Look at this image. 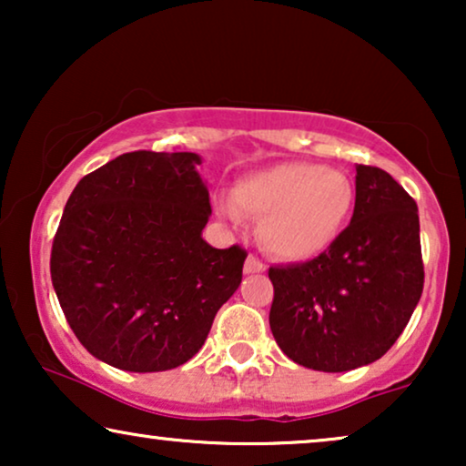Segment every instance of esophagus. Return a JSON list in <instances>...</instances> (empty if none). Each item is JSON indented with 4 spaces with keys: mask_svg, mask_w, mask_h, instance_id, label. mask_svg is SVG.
Returning a JSON list of instances; mask_svg holds the SVG:
<instances>
[{
    "mask_svg": "<svg viewBox=\"0 0 466 466\" xmlns=\"http://www.w3.org/2000/svg\"><path fill=\"white\" fill-rule=\"evenodd\" d=\"M260 271H265V265L260 263V260L257 258V257H248L246 258V265H244V273H260Z\"/></svg>",
    "mask_w": 466,
    "mask_h": 466,
    "instance_id": "obj_1",
    "label": "esophagus"
}]
</instances>
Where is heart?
<instances>
[{
    "instance_id": "1",
    "label": "heart",
    "mask_w": 466,
    "mask_h": 466,
    "mask_svg": "<svg viewBox=\"0 0 466 466\" xmlns=\"http://www.w3.org/2000/svg\"><path fill=\"white\" fill-rule=\"evenodd\" d=\"M354 184L318 163H279L241 177L231 201L218 199L222 218H258L260 244L284 260H309L335 244L354 209Z\"/></svg>"
}]
</instances>
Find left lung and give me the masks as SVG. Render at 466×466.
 Masks as SVG:
<instances>
[{
	"label": "left lung",
	"instance_id": "1",
	"mask_svg": "<svg viewBox=\"0 0 466 466\" xmlns=\"http://www.w3.org/2000/svg\"><path fill=\"white\" fill-rule=\"evenodd\" d=\"M269 327L282 352L341 373L381 359L422 297L416 201L380 167L356 165L350 225L320 257L269 269Z\"/></svg>",
	"mask_w": 466,
	"mask_h": 466
}]
</instances>
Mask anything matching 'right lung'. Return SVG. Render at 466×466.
<instances>
[{"label": "right lung", "mask_w": 466, "mask_h": 466, "mask_svg": "<svg viewBox=\"0 0 466 466\" xmlns=\"http://www.w3.org/2000/svg\"><path fill=\"white\" fill-rule=\"evenodd\" d=\"M195 152H127L76 184L50 254L63 314L95 359L167 371L199 352L246 250L201 238L212 208Z\"/></svg>", "instance_id": "right-lung-1"}]
</instances>
